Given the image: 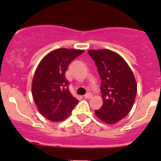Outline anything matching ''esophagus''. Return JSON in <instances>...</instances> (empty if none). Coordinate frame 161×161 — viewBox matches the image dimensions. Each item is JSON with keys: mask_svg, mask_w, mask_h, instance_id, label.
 Masks as SVG:
<instances>
[{"mask_svg": "<svg viewBox=\"0 0 161 161\" xmlns=\"http://www.w3.org/2000/svg\"><path fill=\"white\" fill-rule=\"evenodd\" d=\"M84 97H85L86 99H90L91 97H92V94L90 93V92H88V93H86L84 96Z\"/></svg>", "mask_w": 161, "mask_h": 161, "instance_id": "1", "label": "esophagus"}]
</instances>
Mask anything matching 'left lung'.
I'll return each mask as SVG.
<instances>
[{"instance_id":"left-lung-1","label":"left lung","mask_w":161,"mask_h":161,"mask_svg":"<svg viewBox=\"0 0 161 161\" xmlns=\"http://www.w3.org/2000/svg\"><path fill=\"white\" fill-rule=\"evenodd\" d=\"M89 54L101 79L103 105L96 110L97 118L114 125L126 117L134 104L137 92L136 79L126 61L110 50H90Z\"/></svg>"}]
</instances>
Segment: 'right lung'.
Masks as SVG:
<instances>
[{
	"mask_svg": "<svg viewBox=\"0 0 161 161\" xmlns=\"http://www.w3.org/2000/svg\"><path fill=\"white\" fill-rule=\"evenodd\" d=\"M84 52L60 48L50 52L39 64L32 84V94L40 113L51 121L65 119L79 100L69 90L68 66Z\"/></svg>",
	"mask_w": 161,
	"mask_h": 161,
	"instance_id": "add662e5",
	"label": "right lung"
}]
</instances>
